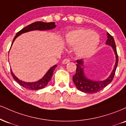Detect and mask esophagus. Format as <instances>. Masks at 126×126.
Wrapping results in <instances>:
<instances>
[{
    "label": "esophagus",
    "instance_id": "1",
    "mask_svg": "<svg viewBox=\"0 0 126 126\" xmlns=\"http://www.w3.org/2000/svg\"><path fill=\"white\" fill-rule=\"evenodd\" d=\"M70 62V60L69 59H64V60H63V62H62V63L63 64H67V63H69Z\"/></svg>",
    "mask_w": 126,
    "mask_h": 126
}]
</instances>
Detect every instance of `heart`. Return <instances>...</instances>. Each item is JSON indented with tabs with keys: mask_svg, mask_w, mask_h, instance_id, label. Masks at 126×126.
I'll return each instance as SVG.
<instances>
[{
	"mask_svg": "<svg viewBox=\"0 0 126 126\" xmlns=\"http://www.w3.org/2000/svg\"><path fill=\"white\" fill-rule=\"evenodd\" d=\"M66 43L76 47V53L80 57H86L92 55L96 50L99 39L92 31L79 29L71 32L66 36Z\"/></svg>",
	"mask_w": 126,
	"mask_h": 126,
	"instance_id": "b5f03b06",
	"label": "heart"
}]
</instances>
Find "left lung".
Segmentation results:
<instances>
[{
    "instance_id": "8db88e82",
    "label": "left lung",
    "mask_w": 126,
    "mask_h": 126,
    "mask_svg": "<svg viewBox=\"0 0 126 126\" xmlns=\"http://www.w3.org/2000/svg\"><path fill=\"white\" fill-rule=\"evenodd\" d=\"M107 39L106 43L112 46L114 50L115 54H116V61L114 66V69H113L110 77L106 80H104V81H92V80L87 79L84 76L83 69V60L81 59L77 60L76 72L75 75L73 76V81L78 90L81 92L90 94L97 93L106 87L109 83L111 82L112 80L114 79L115 72H116L117 66L118 62H119V57H118L117 52L114 38L109 33H107Z\"/></svg>"
}]
</instances>
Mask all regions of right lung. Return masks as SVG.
<instances>
[{"label": "right lung", "instance_id": "right-lung-1", "mask_svg": "<svg viewBox=\"0 0 126 126\" xmlns=\"http://www.w3.org/2000/svg\"><path fill=\"white\" fill-rule=\"evenodd\" d=\"M56 26V25L55 22H49V23H45L43 22H36L30 24V25H28V26L25 27L23 29H22V30H20L19 32L16 33V36L13 39V42H12V45L13 44V42H14L15 39L18 36L20 35L22 33L28 32L32 31V30H49V29H52L55 28ZM57 67L56 65H54V66L51 67L50 69L48 70V71L46 73V75H45V76L43 77L42 79H40L39 81H36V82L34 83H29V82H25V81H22V80H20L19 79L16 78V76L14 75V74L13 73V72H12V70L10 69L11 71V74L12 77L13 79L16 80V82H17L20 86H22V87L26 88V89H28L29 90H39V89H42L47 86V84H48V81L51 80V77H52L53 73L55 68Z\"/></svg>", "mask_w": 126, "mask_h": 126}]
</instances>
